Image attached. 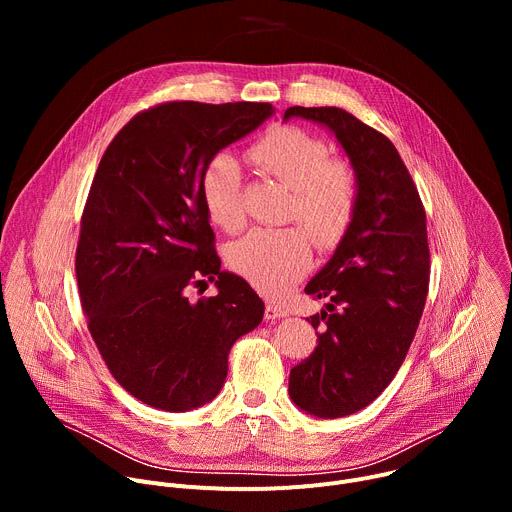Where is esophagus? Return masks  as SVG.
I'll list each match as a JSON object with an SVG mask.
<instances>
[{"mask_svg":"<svg viewBox=\"0 0 512 512\" xmlns=\"http://www.w3.org/2000/svg\"><path fill=\"white\" fill-rule=\"evenodd\" d=\"M289 312L281 306V304H275V302H267L265 304V318L267 320H277V318H283L287 316Z\"/></svg>","mask_w":512,"mask_h":512,"instance_id":"obj_1","label":"esophagus"}]
</instances>
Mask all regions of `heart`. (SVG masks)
I'll use <instances>...</instances> for the list:
<instances>
[{
    "label": "heart",
    "mask_w": 512,
    "mask_h": 512,
    "mask_svg": "<svg viewBox=\"0 0 512 512\" xmlns=\"http://www.w3.org/2000/svg\"><path fill=\"white\" fill-rule=\"evenodd\" d=\"M247 160L257 172L289 188L285 218L298 221L307 231L253 229L229 247L227 261L257 289L279 294L308 269L312 243L320 251H330L344 241L358 208V176L348 162L330 158L324 139L296 125L267 129L251 143ZM200 194L216 227L229 233L243 227V174L233 156L216 154L208 160Z\"/></svg>",
    "instance_id": "obj_1"
}]
</instances>
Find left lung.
Listing matches in <instances>:
<instances>
[{
	"mask_svg": "<svg viewBox=\"0 0 512 512\" xmlns=\"http://www.w3.org/2000/svg\"><path fill=\"white\" fill-rule=\"evenodd\" d=\"M289 117L326 125L360 186L348 235L306 285L308 296L328 298L308 318L320 330L318 346L289 373L291 401L336 419L373 403L413 342L429 287L425 208L387 135L338 107H289Z\"/></svg>",
	"mask_w": 512,
	"mask_h": 512,
	"instance_id": "left-lung-1",
	"label": "left lung"
}]
</instances>
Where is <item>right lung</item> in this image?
I'll return each mask as SVG.
<instances>
[{"label":"right lung","instance_id":"1","mask_svg":"<svg viewBox=\"0 0 512 512\" xmlns=\"http://www.w3.org/2000/svg\"><path fill=\"white\" fill-rule=\"evenodd\" d=\"M271 113L269 103H160L101 158L81 216L79 294L107 369L145 405L188 411L214 399L231 346L263 320L251 285L221 271L200 178ZM206 278L219 294L192 305L187 287Z\"/></svg>","mask_w":512,"mask_h":512}]
</instances>
